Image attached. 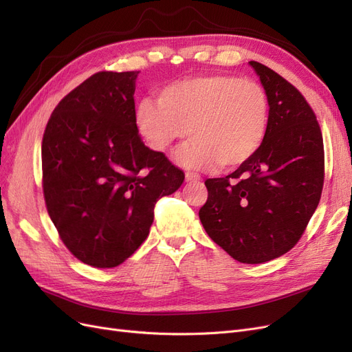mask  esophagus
<instances>
[{"label":"esophagus","mask_w":352,"mask_h":352,"mask_svg":"<svg viewBox=\"0 0 352 352\" xmlns=\"http://www.w3.org/2000/svg\"><path fill=\"white\" fill-rule=\"evenodd\" d=\"M185 179H186V182H197V180H201V176H199L198 173H190V172H188V173L185 175Z\"/></svg>","instance_id":"esophagus-1"}]
</instances>
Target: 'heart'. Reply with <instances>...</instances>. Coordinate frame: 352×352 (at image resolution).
Segmentation results:
<instances>
[{
    "label": "heart",
    "instance_id": "1",
    "mask_svg": "<svg viewBox=\"0 0 352 352\" xmlns=\"http://www.w3.org/2000/svg\"><path fill=\"white\" fill-rule=\"evenodd\" d=\"M138 129L164 153L189 133L176 160L186 168L238 167L260 150L269 127V98L260 83L232 74H206L168 85L158 102L136 109Z\"/></svg>",
    "mask_w": 352,
    "mask_h": 352
}]
</instances>
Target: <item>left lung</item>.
<instances>
[{
	"label": "left lung",
	"instance_id": "8db88e82",
	"mask_svg": "<svg viewBox=\"0 0 352 352\" xmlns=\"http://www.w3.org/2000/svg\"><path fill=\"white\" fill-rule=\"evenodd\" d=\"M250 65L269 98L260 150L226 177L207 179L199 220L208 236L241 263L280 257L300 241L322 197L324 148L310 104L280 74Z\"/></svg>",
	"mask_w": 352,
	"mask_h": 352
}]
</instances>
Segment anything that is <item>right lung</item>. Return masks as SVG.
I'll return each instance as SVG.
<instances>
[{
  "label": "right lung",
  "instance_id": "right-lung-1",
  "mask_svg": "<svg viewBox=\"0 0 352 352\" xmlns=\"http://www.w3.org/2000/svg\"><path fill=\"white\" fill-rule=\"evenodd\" d=\"M140 72H98L52 111L42 138L45 206L67 250L98 269L122 264L141 247L157 201L185 173L138 133Z\"/></svg>",
  "mask_w": 352,
  "mask_h": 352
}]
</instances>
